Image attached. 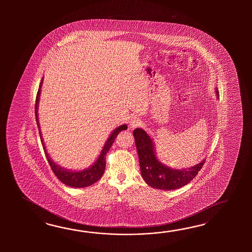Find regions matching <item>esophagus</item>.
I'll return each mask as SVG.
<instances>
[{
	"instance_id": "obj_1",
	"label": "esophagus",
	"mask_w": 252,
	"mask_h": 252,
	"mask_svg": "<svg viewBox=\"0 0 252 252\" xmlns=\"http://www.w3.org/2000/svg\"><path fill=\"white\" fill-rule=\"evenodd\" d=\"M141 124H142L141 120L139 118H137V117H134V118L131 119L130 122H129V126H130V128H132L139 127Z\"/></svg>"
}]
</instances>
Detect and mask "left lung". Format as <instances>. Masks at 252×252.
Here are the masks:
<instances>
[{
    "label": "left lung",
    "instance_id": "1",
    "mask_svg": "<svg viewBox=\"0 0 252 252\" xmlns=\"http://www.w3.org/2000/svg\"><path fill=\"white\" fill-rule=\"evenodd\" d=\"M216 94L218 95L219 92L216 91ZM133 136L142 177L145 182L156 189L172 190L182 188L196 177L205 163V160H203L194 166L182 170L172 169L158 159L152 139L145 130L136 128Z\"/></svg>",
    "mask_w": 252,
    "mask_h": 252
}]
</instances>
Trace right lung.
I'll list each match as a JSON object with an SVG mask.
<instances>
[{"label":"right lung","instance_id":"obj_1","mask_svg":"<svg viewBox=\"0 0 252 252\" xmlns=\"http://www.w3.org/2000/svg\"><path fill=\"white\" fill-rule=\"evenodd\" d=\"M41 84L42 81L39 85L38 87V91L37 93V96H36V103H35V116H36V121H37V124H38V130H39V134H40V129H39V125H38V99H39V94H40V88H41ZM127 129V125L124 124L120 126L117 128L114 129L113 133L110 135L109 139H107L106 143L104 145L103 149L102 150V153L99 156L98 159L96 162L94 164V166L91 167L87 168L86 170L83 171L74 172L68 171L65 170L64 168H62L61 166L57 165L52 159L50 158V157L48 156V152L46 150V147L43 142L42 137L40 135L41 138V144L43 146V150L45 152V155L48 161V164L51 167L52 171L54 172L55 176L59 178V180L62 183H64V185L71 187V188H83L89 187L93 184L97 182L101 177H102L103 173H104V169H105V166H106V161H105V157L107 154L108 151L110 150V148L112 147L114 140L116 139L117 135H118L122 130Z\"/></svg>","mask_w":252,"mask_h":252}]
</instances>
